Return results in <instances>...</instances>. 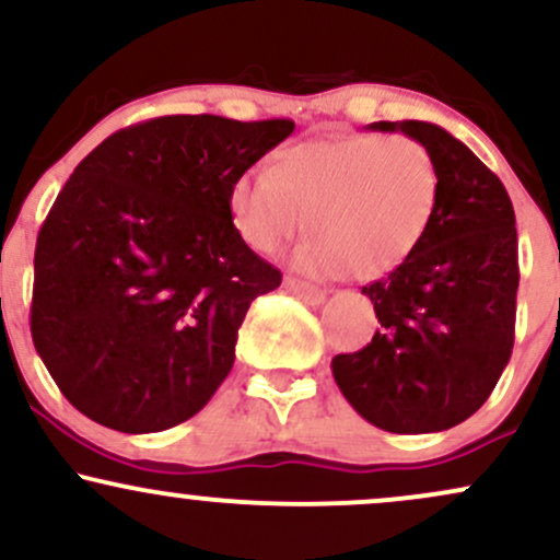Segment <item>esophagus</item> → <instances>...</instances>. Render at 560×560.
<instances>
[{
    "label": "esophagus",
    "instance_id": "1",
    "mask_svg": "<svg viewBox=\"0 0 560 560\" xmlns=\"http://www.w3.org/2000/svg\"><path fill=\"white\" fill-rule=\"evenodd\" d=\"M284 287L289 292L294 294V298H300L302 302H307V305H320V302L326 300V292L324 289L307 284V281H300V279H284Z\"/></svg>",
    "mask_w": 560,
    "mask_h": 560
}]
</instances>
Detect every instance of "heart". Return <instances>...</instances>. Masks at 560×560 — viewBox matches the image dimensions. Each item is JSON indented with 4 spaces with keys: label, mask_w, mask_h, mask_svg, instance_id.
I'll return each instance as SVG.
<instances>
[{
    "label": "heart",
    "mask_w": 560,
    "mask_h": 560,
    "mask_svg": "<svg viewBox=\"0 0 560 560\" xmlns=\"http://www.w3.org/2000/svg\"><path fill=\"white\" fill-rule=\"evenodd\" d=\"M442 199L432 152L405 133H352L289 147L271 171L244 173L229 189L236 234L271 255L307 229L302 271L382 279L427 240Z\"/></svg>",
    "instance_id": "b5f03b06"
}]
</instances>
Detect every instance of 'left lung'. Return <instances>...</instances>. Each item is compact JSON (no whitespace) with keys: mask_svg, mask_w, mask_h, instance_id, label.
Segmentation results:
<instances>
[{"mask_svg":"<svg viewBox=\"0 0 560 560\" xmlns=\"http://www.w3.org/2000/svg\"><path fill=\"white\" fill-rule=\"evenodd\" d=\"M369 128L419 139L440 165L442 199L413 258L363 287L382 326L363 350L334 358V382L384 432H445L477 413L511 361L516 215L500 178L445 128Z\"/></svg>","mask_w":560,"mask_h":560,"instance_id":"left-lung-1","label":"left lung"}]
</instances>
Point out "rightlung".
<instances>
[{
    "label": "right lung",
    "mask_w": 560,
    "mask_h": 560,
    "mask_svg": "<svg viewBox=\"0 0 560 560\" xmlns=\"http://www.w3.org/2000/svg\"><path fill=\"white\" fill-rule=\"evenodd\" d=\"M292 131L165 115L81 160L38 231L31 337L83 416L150 434L215 395L249 302L281 284L236 234L229 189Z\"/></svg>",
    "instance_id": "obj_1"
}]
</instances>
